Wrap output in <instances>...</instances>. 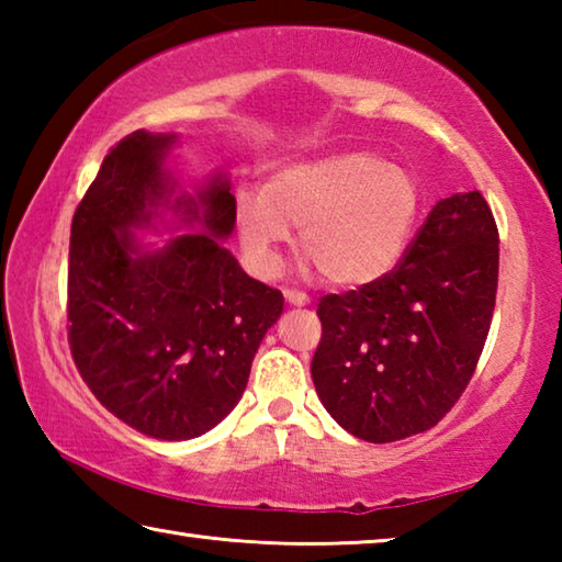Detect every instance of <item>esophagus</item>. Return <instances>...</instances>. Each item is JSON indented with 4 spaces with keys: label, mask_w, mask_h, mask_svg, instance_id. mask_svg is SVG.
<instances>
[{
    "label": "esophagus",
    "mask_w": 562,
    "mask_h": 562,
    "mask_svg": "<svg viewBox=\"0 0 562 562\" xmlns=\"http://www.w3.org/2000/svg\"><path fill=\"white\" fill-rule=\"evenodd\" d=\"M284 300L294 304V307H304V304H310L307 294L300 292V290H284Z\"/></svg>",
    "instance_id": "obj_1"
}]
</instances>
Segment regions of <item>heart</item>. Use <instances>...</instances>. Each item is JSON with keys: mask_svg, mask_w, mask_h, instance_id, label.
Returning a JSON list of instances; mask_svg holds the SVG:
<instances>
[{"mask_svg": "<svg viewBox=\"0 0 562 562\" xmlns=\"http://www.w3.org/2000/svg\"><path fill=\"white\" fill-rule=\"evenodd\" d=\"M418 186L408 170L372 150H341L274 173L260 193L237 203V235L250 268L278 270L290 225L307 268L339 288L374 282L402 258L418 215Z\"/></svg>", "mask_w": 562, "mask_h": 562, "instance_id": "heart-1", "label": "heart"}]
</instances>
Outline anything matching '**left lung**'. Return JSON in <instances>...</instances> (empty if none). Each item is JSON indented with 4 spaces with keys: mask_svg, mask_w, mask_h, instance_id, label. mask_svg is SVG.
Listing matches in <instances>:
<instances>
[{
    "mask_svg": "<svg viewBox=\"0 0 562 562\" xmlns=\"http://www.w3.org/2000/svg\"><path fill=\"white\" fill-rule=\"evenodd\" d=\"M498 290V227L479 190L443 198L394 270L317 304L312 382L369 443L429 431L469 386Z\"/></svg>",
    "mask_w": 562,
    "mask_h": 562,
    "instance_id": "8db88e82",
    "label": "left lung"
}]
</instances>
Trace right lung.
I'll return each instance as SVG.
<instances>
[{"mask_svg":"<svg viewBox=\"0 0 562 562\" xmlns=\"http://www.w3.org/2000/svg\"><path fill=\"white\" fill-rule=\"evenodd\" d=\"M173 133L133 131L103 158L71 221L66 322L74 364L123 424L164 441L211 431L245 392L260 341L282 315V292L247 278L217 237L235 225V198L215 178L173 211L203 233L138 252L173 180Z\"/></svg>","mask_w":562,"mask_h":562,"instance_id":"1","label":"right lung"}]
</instances>
